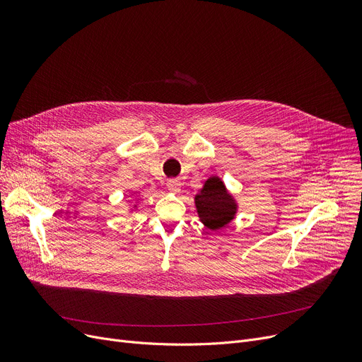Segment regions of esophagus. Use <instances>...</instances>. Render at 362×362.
I'll return each instance as SVG.
<instances>
[{"instance_id":"34e87169","label":"esophagus","mask_w":362,"mask_h":362,"mask_svg":"<svg viewBox=\"0 0 362 362\" xmlns=\"http://www.w3.org/2000/svg\"><path fill=\"white\" fill-rule=\"evenodd\" d=\"M167 189L170 192L177 194L180 191V182L177 179H170L167 180Z\"/></svg>"}]
</instances>
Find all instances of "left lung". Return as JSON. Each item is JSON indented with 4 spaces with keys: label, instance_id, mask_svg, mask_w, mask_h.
I'll return each mask as SVG.
<instances>
[{
    "label": "left lung",
    "instance_id": "obj_1",
    "mask_svg": "<svg viewBox=\"0 0 362 362\" xmlns=\"http://www.w3.org/2000/svg\"><path fill=\"white\" fill-rule=\"evenodd\" d=\"M194 201L199 221L213 232L224 229L236 218L238 199L216 175H211L204 182Z\"/></svg>",
    "mask_w": 362,
    "mask_h": 362
}]
</instances>
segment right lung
Masks as SVG:
<instances>
[{"label":"right lung","mask_w":362,"mask_h":362,"mask_svg":"<svg viewBox=\"0 0 362 362\" xmlns=\"http://www.w3.org/2000/svg\"><path fill=\"white\" fill-rule=\"evenodd\" d=\"M138 206H139V198H136L135 201H133L132 206L129 208V214H132V213H135V211L138 210Z\"/></svg>","instance_id":"add662e5"}]
</instances>
